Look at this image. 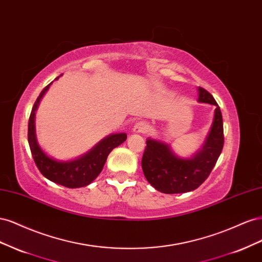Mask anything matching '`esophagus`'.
<instances>
[{
	"label": "esophagus",
	"mask_w": 262,
	"mask_h": 262,
	"mask_svg": "<svg viewBox=\"0 0 262 262\" xmlns=\"http://www.w3.org/2000/svg\"><path fill=\"white\" fill-rule=\"evenodd\" d=\"M148 131V124L141 121L134 124L133 126V132L134 133H146Z\"/></svg>",
	"instance_id": "obj_1"
}]
</instances>
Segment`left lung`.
Segmentation results:
<instances>
[{"instance_id":"8db88e82","label":"left lung","mask_w":262,"mask_h":262,"mask_svg":"<svg viewBox=\"0 0 262 262\" xmlns=\"http://www.w3.org/2000/svg\"><path fill=\"white\" fill-rule=\"evenodd\" d=\"M198 101L215 106L213 122L201 148L191 157H180L169 144L148 138L142 157V169L146 180L163 193H185L203 184L215 166L224 145L223 118L212 95L198 87Z\"/></svg>"}]
</instances>
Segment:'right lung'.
I'll use <instances>...</instances> for the list:
<instances>
[{
  "instance_id": "add662e5",
  "label": "right lung",
  "mask_w": 262,
  "mask_h": 262,
  "mask_svg": "<svg viewBox=\"0 0 262 262\" xmlns=\"http://www.w3.org/2000/svg\"><path fill=\"white\" fill-rule=\"evenodd\" d=\"M61 76V75H60ZM58 76L55 80L60 77ZM52 83L46 86L35 101L28 121V143L31 155L42 175L55 184L68 188H81L89 186L102 170L107 157L112 150L126 140L125 133H114L99 141L89 152L70 161H59L50 157L39 145L36 137V110L41 98Z\"/></svg>"
}]
</instances>
